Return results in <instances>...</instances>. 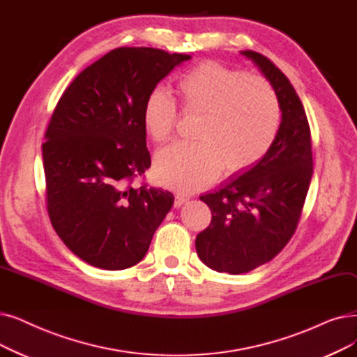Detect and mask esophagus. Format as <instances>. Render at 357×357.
Listing matches in <instances>:
<instances>
[{
  "label": "esophagus",
  "instance_id": "1",
  "mask_svg": "<svg viewBox=\"0 0 357 357\" xmlns=\"http://www.w3.org/2000/svg\"><path fill=\"white\" fill-rule=\"evenodd\" d=\"M187 201H188L187 197L182 195V194H176V195H175V203H174V206H175V207H181L183 203H187Z\"/></svg>",
  "mask_w": 357,
  "mask_h": 357
}]
</instances>
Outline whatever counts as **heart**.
Returning <instances> with one entry per match:
<instances>
[{"mask_svg":"<svg viewBox=\"0 0 357 357\" xmlns=\"http://www.w3.org/2000/svg\"><path fill=\"white\" fill-rule=\"evenodd\" d=\"M181 111L199 115L195 143H178L158 154L154 175L179 192L210 185L220 169L241 175L258 165L280 128V105L273 87L258 75H246L217 61H203L175 83ZM142 122L154 143L172 138L176 105L162 90H153L143 105Z\"/></svg>","mask_w":357,"mask_h":357,"instance_id":"1","label":"heart"}]
</instances>
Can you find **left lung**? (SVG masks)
I'll use <instances>...</instances> for the list:
<instances>
[{
  "mask_svg": "<svg viewBox=\"0 0 357 357\" xmlns=\"http://www.w3.org/2000/svg\"><path fill=\"white\" fill-rule=\"evenodd\" d=\"M242 54L271 83L282 122L264 159L199 197L211 222L197 235V254L211 270L229 274L251 271L283 250L296 231L312 178L311 128L296 90L267 56Z\"/></svg>",
  "mask_w": 357,
  "mask_h": 357,
  "instance_id": "8db88e82",
  "label": "left lung"
}]
</instances>
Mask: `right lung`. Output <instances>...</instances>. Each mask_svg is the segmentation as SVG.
<instances>
[{
    "label": "right lung",
    "instance_id": "right-lung-1",
    "mask_svg": "<svg viewBox=\"0 0 357 357\" xmlns=\"http://www.w3.org/2000/svg\"><path fill=\"white\" fill-rule=\"evenodd\" d=\"M191 56L122 46L84 68L59 98L42 144L46 208L87 264L123 270L146 255L174 194L135 185L151 165L146 98Z\"/></svg>",
    "mask_w": 357,
    "mask_h": 357
}]
</instances>
